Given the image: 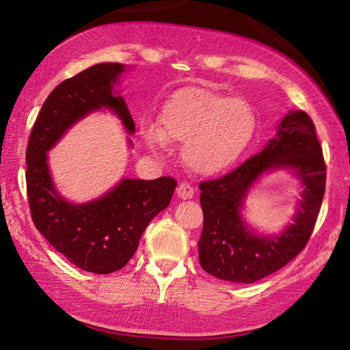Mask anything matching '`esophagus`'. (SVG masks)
I'll return each instance as SVG.
<instances>
[{"label": "esophagus", "mask_w": 350, "mask_h": 350, "mask_svg": "<svg viewBox=\"0 0 350 350\" xmlns=\"http://www.w3.org/2000/svg\"><path fill=\"white\" fill-rule=\"evenodd\" d=\"M176 194L180 199H191L194 196V189L188 182H180L176 188Z\"/></svg>", "instance_id": "34e87169"}]
</instances>
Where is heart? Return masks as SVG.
Instances as JSON below:
<instances>
[{
  "instance_id": "obj_1",
  "label": "heart",
  "mask_w": 350,
  "mask_h": 350,
  "mask_svg": "<svg viewBox=\"0 0 350 350\" xmlns=\"http://www.w3.org/2000/svg\"><path fill=\"white\" fill-rule=\"evenodd\" d=\"M256 129V117L245 100L183 88L162 106L161 128L145 123L144 137L157 151L168 140L185 142L183 161L199 174L213 176L239 161Z\"/></svg>"
}]
</instances>
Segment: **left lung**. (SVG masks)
Returning a JSON list of instances; mask_svg holds the SVG:
<instances>
[{"instance_id":"1","label":"left lung","mask_w":350,"mask_h":350,"mask_svg":"<svg viewBox=\"0 0 350 350\" xmlns=\"http://www.w3.org/2000/svg\"><path fill=\"white\" fill-rule=\"evenodd\" d=\"M293 169L305 189L294 224L275 239L252 234L240 217L252 183L271 169ZM204 228L199 262L224 281L252 284L275 273L304 250L315 227L325 191V163L312 118L288 111L275 139L262 151L221 179L200 182Z\"/></svg>"}]
</instances>
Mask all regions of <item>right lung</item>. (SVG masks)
<instances>
[{
	"instance_id": "add662e5",
	"label": "right lung",
	"mask_w": 350,
	"mask_h": 350,
	"mask_svg": "<svg viewBox=\"0 0 350 350\" xmlns=\"http://www.w3.org/2000/svg\"><path fill=\"white\" fill-rule=\"evenodd\" d=\"M123 70L120 63H100L62 81L41 106L26 150L27 199L35 227L74 265L98 275L125 267L142 233L170 205L177 185L168 176L123 179L103 198L79 205L63 199L52 183L46 151L86 114L108 108L134 133L125 100L112 91Z\"/></svg>"
}]
</instances>
